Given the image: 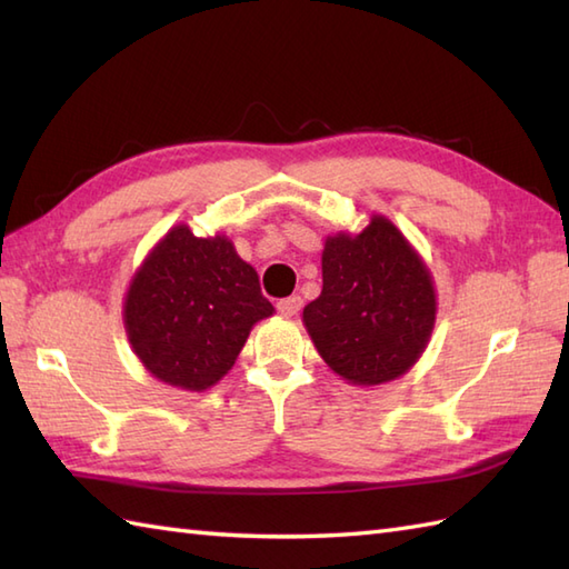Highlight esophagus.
Wrapping results in <instances>:
<instances>
[{
	"instance_id": "esophagus-1",
	"label": "esophagus",
	"mask_w": 569,
	"mask_h": 569,
	"mask_svg": "<svg viewBox=\"0 0 569 569\" xmlns=\"http://www.w3.org/2000/svg\"><path fill=\"white\" fill-rule=\"evenodd\" d=\"M278 312H281L283 318H293V316H298V310L303 308V298L300 296H291V298H283V300H278Z\"/></svg>"
}]
</instances>
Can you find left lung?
<instances>
[{
    "instance_id": "1",
    "label": "left lung",
    "mask_w": 569,
    "mask_h": 569,
    "mask_svg": "<svg viewBox=\"0 0 569 569\" xmlns=\"http://www.w3.org/2000/svg\"><path fill=\"white\" fill-rule=\"evenodd\" d=\"M438 291L426 259L389 217L373 212L361 232H332L322 249V291L303 325L337 377L381 386L426 352Z\"/></svg>"
}]
</instances>
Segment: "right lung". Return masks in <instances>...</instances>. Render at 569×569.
Returning a JSON list of instances; mask_svg holds the SVG:
<instances>
[{"label": "right lung", "instance_id": "add662e5", "mask_svg": "<svg viewBox=\"0 0 569 569\" xmlns=\"http://www.w3.org/2000/svg\"><path fill=\"white\" fill-rule=\"evenodd\" d=\"M273 306L259 273L222 232L196 237L180 222L156 241L129 278L122 320L131 352L153 379L208 391L234 367Z\"/></svg>", "mask_w": 569, "mask_h": 569}]
</instances>
